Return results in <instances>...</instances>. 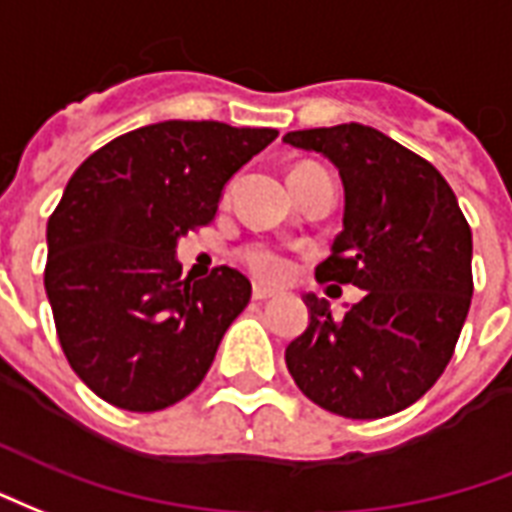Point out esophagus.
<instances>
[{
	"instance_id": "34e87169",
	"label": "esophagus",
	"mask_w": 512,
	"mask_h": 512,
	"mask_svg": "<svg viewBox=\"0 0 512 512\" xmlns=\"http://www.w3.org/2000/svg\"><path fill=\"white\" fill-rule=\"evenodd\" d=\"M278 294L272 292V289H264V286H253V300L259 302H267V300H275Z\"/></svg>"
}]
</instances>
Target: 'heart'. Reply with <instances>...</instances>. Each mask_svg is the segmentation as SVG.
Segmentation results:
<instances>
[{
  "label": "heart",
  "instance_id": "b5f03b06",
  "mask_svg": "<svg viewBox=\"0 0 512 512\" xmlns=\"http://www.w3.org/2000/svg\"><path fill=\"white\" fill-rule=\"evenodd\" d=\"M311 169V166H300V169ZM240 261L248 267V270L261 278V281H286L294 270V261L292 256L281 248H275V245H267V242H253V245H245L240 251Z\"/></svg>",
  "mask_w": 512,
  "mask_h": 512
}]
</instances>
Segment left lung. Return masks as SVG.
<instances>
[{"mask_svg": "<svg viewBox=\"0 0 512 512\" xmlns=\"http://www.w3.org/2000/svg\"><path fill=\"white\" fill-rule=\"evenodd\" d=\"M283 141L322 152L343 179V231L316 281L365 289L338 319L308 294L311 324L286 346V368L327 412L352 420L401 412L455 352L475 289L472 229L445 177L379 130L349 122Z\"/></svg>", "mask_w": 512, "mask_h": 512, "instance_id": "obj_1", "label": "left lung"}]
</instances>
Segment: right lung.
Masks as SVG:
<instances>
[{"mask_svg":"<svg viewBox=\"0 0 512 512\" xmlns=\"http://www.w3.org/2000/svg\"><path fill=\"white\" fill-rule=\"evenodd\" d=\"M278 130L169 119L92 152L48 218L43 281L78 379L128 412L177 404L251 300L234 267L193 281L177 240L210 226L220 190Z\"/></svg>","mask_w":512,"mask_h":512,"instance_id":"add662e5","label":"right lung"}]
</instances>
